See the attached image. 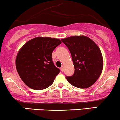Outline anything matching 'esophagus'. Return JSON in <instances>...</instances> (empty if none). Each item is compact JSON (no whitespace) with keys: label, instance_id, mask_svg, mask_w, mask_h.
Listing matches in <instances>:
<instances>
[{"label":"esophagus","instance_id":"obj_1","mask_svg":"<svg viewBox=\"0 0 120 120\" xmlns=\"http://www.w3.org/2000/svg\"><path fill=\"white\" fill-rule=\"evenodd\" d=\"M60 71L62 72H63V71H64V67H63V66H62V67H60Z\"/></svg>","mask_w":120,"mask_h":120}]
</instances>
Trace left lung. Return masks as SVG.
Returning <instances> with one entry per match:
<instances>
[{
	"instance_id": "1",
	"label": "left lung",
	"mask_w": 120,
	"mask_h": 120,
	"mask_svg": "<svg viewBox=\"0 0 120 120\" xmlns=\"http://www.w3.org/2000/svg\"><path fill=\"white\" fill-rule=\"evenodd\" d=\"M71 54L75 72L66 76L72 85L88 88L97 81L103 67V56L99 46L84 35L73 36L61 39Z\"/></svg>"
}]
</instances>
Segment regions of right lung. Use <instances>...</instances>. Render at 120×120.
<instances>
[{
  "label": "right lung",
  "instance_id": "add662e5",
  "mask_svg": "<svg viewBox=\"0 0 120 120\" xmlns=\"http://www.w3.org/2000/svg\"><path fill=\"white\" fill-rule=\"evenodd\" d=\"M62 41L59 39L37 37L28 41L18 51L15 67L29 88L45 89L53 83L60 70L52 61V52Z\"/></svg>",
  "mask_w": 120,
  "mask_h": 120
}]
</instances>
